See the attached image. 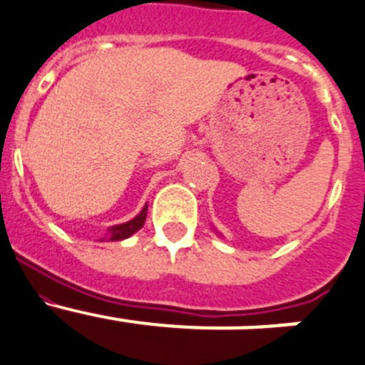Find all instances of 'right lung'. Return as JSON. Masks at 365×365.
<instances>
[{
  "label": "right lung",
  "mask_w": 365,
  "mask_h": 365,
  "mask_svg": "<svg viewBox=\"0 0 365 365\" xmlns=\"http://www.w3.org/2000/svg\"><path fill=\"white\" fill-rule=\"evenodd\" d=\"M145 218H147V205L141 209V213L135 218H132L130 222H125V224H119V226H112L108 230V240H123L128 239L130 235H134L135 231L141 230L145 224Z\"/></svg>",
  "instance_id": "right-lung-1"
}]
</instances>
